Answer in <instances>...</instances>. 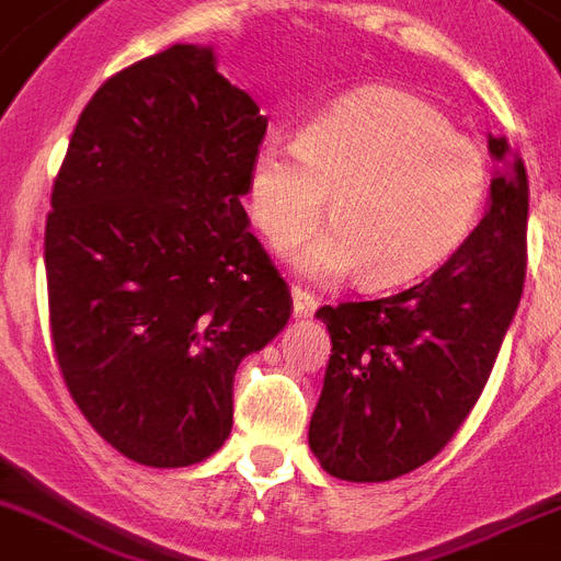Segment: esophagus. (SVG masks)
<instances>
[{
	"instance_id": "obj_1",
	"label": "esophagus",
	"mask_w": 561,
	"mask_h": 561,
	"mask_svg": "<svg viewBox=\"0 0 561 561\" xmlns=\"http://www.w3.org/2000/svg\"><path fill=\"white\" fill-rule=\"evenodd\" d=\"M290 297H294V314H297V317L314 314L317 297H314V294H311V290L294 288V290H290Z\"/></svg>"
}]
</instances>
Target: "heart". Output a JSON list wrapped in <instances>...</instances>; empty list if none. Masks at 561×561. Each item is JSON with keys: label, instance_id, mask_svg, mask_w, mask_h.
I'll return each mask as SVG.
<instances>
[{"label": "heart", "instance_id": "1", "mask_svg": "<svg viewBox=\"0 0 561 561\" xmlns=\"http://www.w3.org/2000/svg\"><path fill=\"white\" fill-rule=\"evenodd\" d=\"M489 186L483 153L427 101L392 87L343 95L297 139L271 136L250 169V209L273 247L294 244L329 203L334 227L294 250L302 271L390 288L462 244Z\"/></svg>", "mask_w": 561, "mask_h": 561}]
</instances>
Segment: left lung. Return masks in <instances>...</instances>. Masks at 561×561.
I'll use <instances>...</instances> for the list:
<instances>
[{
    "label": "left lung",
    "mask_w": 561,
    "mask_h": 561,
    "mask_svg": "<svg viewBox=\"0 0 561 561\" xmlns=\"http://www.w3.org/2000/svg\"><path fill=\"white\" fill-rule=\"evenodd\" d=\"M497 171L474 232L392 297L323 306L332 337L308 445L332 478L383 483L425 466L478 404L527 271V171L489 136Z\"/></svg>",
    "instance_id": "1"
}]
</instances>
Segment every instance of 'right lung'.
Segmentation results:
<instances>
[{"mask_svg": "<svg viewBox=\"0 0 561 561\" xmlns=\"http://www.w3.org/2000/svg\"><path fill=\"white\" fill-rule=\"evenodd\" d=\"M267 130L211 46L99 87L46 218L48 323L64 381L127 460L180 469L232 431V378L294 302L241 197Z\"/></svg>", "mask_w": 561, "mask_h": 561, "instance_id": "obj_1", "label": "right lung"}]
</instances>
